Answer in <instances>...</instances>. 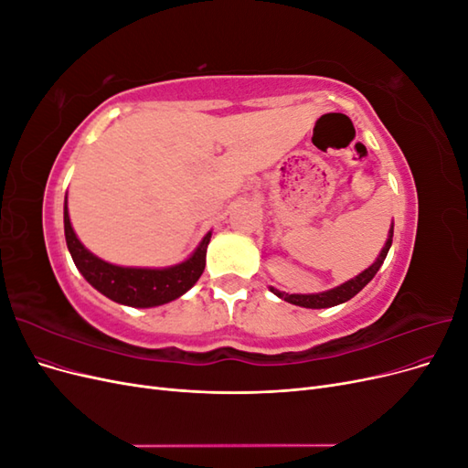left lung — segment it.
Segmentation results:
<instances>
[{
  "label": "left lung",
  "mask_w": 468,
  "mask_h": 468,
  "mask_svg": "<svg viewBox=\"0 0 468 468\" xmlns=\"http://www.w3.org/2000/svg\"><path fill=\"white\" fill-rule=\"evenodd\" d=\"M392 232H394V230L390 229L387 244H385V248H382V251H380V256L377 258V261H375L369 269H365V271L359 273L356 279H351V281L344 282V285H339V287H335V289H332V291L318 292V294H287V292H279L277 289H271V291H273L277 296H281V299H285L287 303L296 304V306H304V308H330V306H335V304H342V303L353 299V296H356V294L367 285V282H369V281L377 275L378 267L382 265V261H385L387 253H388V250H390Z\"/></svg>",
  "instance_id": "obj_1"
}]
</instances>
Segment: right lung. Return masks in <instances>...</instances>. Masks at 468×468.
Masks as SVG:
<instances>
[{"instance_id":"right-lung-1","label":"right lung","mask_w":468,"mask_h":468,"mask_svg":"<svg viewBox=\"0 0 468 468\" xmlns=\"http://www.w3.org/2000/svg\"><path fill=\"white\" fill-rule=\"evenodd\" d=\"M64 234L72 260L90 285L111 301L136 308L160 306L187 292L205 271L207 246L210 242V234H207L193 256L179 265L167 269H136L111 265L83 248L69 224L68 207H64Z\"/></svg>"}]
</instances>
